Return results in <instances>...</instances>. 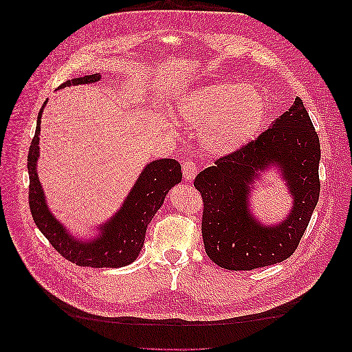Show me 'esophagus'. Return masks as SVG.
Returning <instances> with one entry per match:
<instances>
[{"mask_svg": "<svg viewBox=\"0 0 352 352\" xmlns=\"http://www.w3.org/2000/svg\"><path fill=\"white\" fill-rule=\"evenodd\" d=\"M182 172H183V177H185L188 182L193 180L195 176L197 175V166L193 160H183L182 163Z\"/></svg>", "mask_w": 352, "mask_h": 352, "instance_id": "1", "label": "esophagus"}]
</instances>
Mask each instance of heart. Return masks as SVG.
Instances as JSON below:
<instances>
[{"instance_id": "b5f03b06", "label": "heart", "mask_w": 352, "mask_h": 352, "mask_svg": "<svg viewBox=\"0 0 352 352\" xmlns=\"http://www.w3.org/2000/svg\"><path fill=\"white\" fill-rule=\"evenodd\" d=\"M262 93L250 85L212 82L182 98L180 114L200 129L199 142L213 156L238 152L252 140L266 117Z\"/></svg>"}]
</instances>
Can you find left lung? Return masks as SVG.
I'll return each instance as SVG.
<instances>
[{"instance_id": "obj_1", "label": "left lung", "mask_w": 352, "mask_h": 352, "mask_svg": "<svg viewBox=\"0 0 352 352\" xmlns=\"http://www.w3.org/2000/svg\"><path fill=\"white\" fill-rule=\"evenodd\" d=\"M321 146L302 100L238 152L221 156L193 185L204 200L206 255L229 271H250L289 258L308 228L321 192ZM276 162L296 200L278 227H262L248 213L245 196L256 170Z\"/></svg>"}]
</instances>
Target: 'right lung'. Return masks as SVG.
<instances>
[{
  "label": "right lung",
  "mask_w": 352,
  "mask_h": 352,
  "mask_svg": "<svg viewBox=\"0 0 352 352\" xmlns=\"http://www.w3.org/2000/svg\"><path fill=\"white\" fill-rule=\"evenodd\" d=\"M98 74L72 78L60 87L89 85L98 81ZM45 104V103H44ZM37 117L36 135L31 140L27 166L30 175L28 204L37 228L57 252L78 266L119 267L131 263L139 256L144 243L146 229L163 205L166 193L182 180L180 164L173 159H160L148 163L127 196L123 208L113 219L102 226V235L91 242H81L70 236L47 209L44 193L38 182L36 164L38 159V135L41 113Z\"/></svg>",
  "instance_id": "right-lung-1"
}]
</instances>
